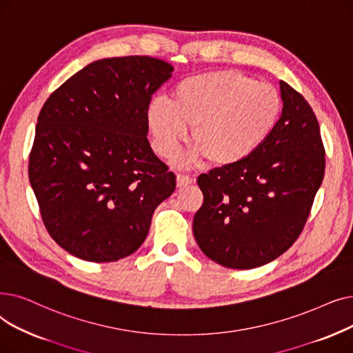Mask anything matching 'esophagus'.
I'll use <instances>...</instances> for the list:
<instances>
[{
	"label": "esophagus",
	"instance_id": "34e87169",
	"mask_svg": "<svg viewBox=\"0 0 353 353\" xmlns=\"http://www.w3.org/2000/svg\"><path fill=\"white\" fill-rule=\"evenodd\" d=\"M193 183V179L186 176V174H177V188L183 189V188H188Z\"/></svg>",
	"mask_w": 353,
	"mask_h": 353
}]
</instances>
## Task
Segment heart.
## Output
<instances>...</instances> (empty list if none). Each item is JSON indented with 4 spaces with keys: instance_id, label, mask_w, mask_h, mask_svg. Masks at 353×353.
<instances>
[{
    "instance_id": "obj_1",
    "label": "heart",
    "mask_w": 353,
    "mask_h": 353,
    "mask_svg": "<svg viewBox=\"0 0 353 353\" xmlns=\"http://www.w3.org/2000/svg\"><path fill=\"white\" fill-rule=\"evenodd\" d=\"M281 114L283 99L274 86L238 70H216L180 81L170 102L151 99L145 121L152 147L163 159H174L193 128L197 150L190 160L229 167L247 161L267 144Z\"/></svg>"
}]
</instances>
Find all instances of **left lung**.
Returning a JSON list of instances; mask_svg holds the SVG:
<instances>
[{"mask_svg":"<svg viewBox=\"0 0 353 353\" xmlns=\"http://www.w3.org/2000/svg\"><path fill=\"white\" fill-rule=\"evenodd\" d=\"M283 114L267 144L238 165L197 177L203 205L193 218L202 252L226 268L251 270L284 254L303 231L325 176L317 118L280 81Z\"/></svg>","mask_w":353,"mask_h":353,"instance_id":"left-lung-1","label":"left lung"}]
</instances>
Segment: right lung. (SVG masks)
Instances as JSON below:
<instances>
[{"label": "right lung", "mask_w": 353, "mask_h": 353, "mask_svg": "<svg viewBox=\"0 0 353 353\" xmlns=\"http://www.w3.org/2000/svg\"><path fill=\"white\" fill-rule=\"evenodd\" d=\"M173 66L150 56L101 59L44 102L28 177L50 236L90 263L118 261L141 247L176 176L151 150V95Z\"/></svg>", "instance_id": "right-lung-1"}]
</instances>
